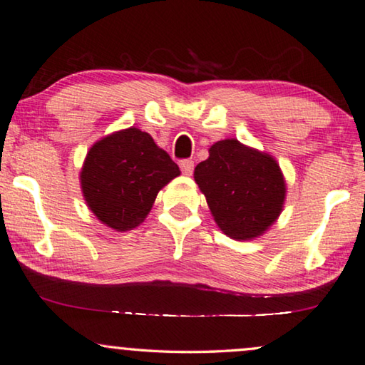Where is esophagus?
Masks as SVG:
<instances>
[{"label":"esophagus","instance_id":"34e87169","mask_svg":"<svg viewBox=\"0 0 365 365\" xmlns=\"http://www.w3.org/2000/svg\"><path fill=\"white\" fill-rule=\"evenodd\" d=\"M179 166H181V171L184 173V175H187V176L192 175V171H194V161L192 160H182L181 163H179Z\"/></svg>","mask_w":365,"mask_h":365}]
</instances>
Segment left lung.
Listing matches in <instances>:
<instances>
[{
    "label": "left lung",
    "mask_w": 365,
    "mask_h": 365,
    "mask_svg": "<svg viewBox=\"0 0 365 365\" xmlns=\"http://www.w3.org/2000/svg\"><path fill=\"white\" fill-rule=\"evenodd\" d=\"M194 179L215 223L236 241L260 237L283 212L286 181L278 161L237 139L215 142Z\"/></svg>",
    "instance_id": "obj_1"
}]
</instances>
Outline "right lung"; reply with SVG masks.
Listing matches in <instances>:
<instances>
[{
	"instance_id": "add662e5",
	"label": "right lung",
	"mask_w": 365,
	"mask_h": 365,
	"mask_svg": "<svg viewBox=\"0 0 365 365\" xmlns=\"http://www.w3.org/2000/svg\"><path fill=\"white\" fill-rule=\"evenodd\" d=\"M179 175V166L152 135L133 126L95 142L79 179L91 212L108 228L123 232L147 218L160 190Z\"/></svg>"
}]
</instances>
